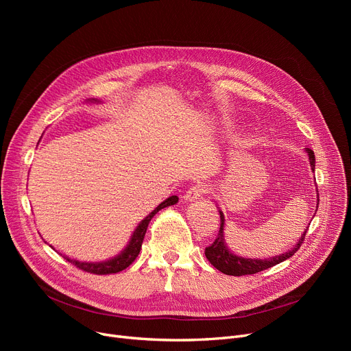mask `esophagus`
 I'll list each match as a JSON object with an SVG mask.
<instances>
[{"label": "esophagus", "mask_w": 351, "mask_h": 351, "mask_svg": "<svg viewBox=\"0 0 351 351\" xmlns=\"http://www.w3.org/2000/svg\"><path fill=\"white\" fill-rule=\"evenodd\" d=\"M209 191V186L206 185V183H196V185L191 186L186 193H185V200L186 202H195L197 199H200L202 196H204L205 193H208Z\"/></svg>", "instance_id": "34e87169"}]
</instances>
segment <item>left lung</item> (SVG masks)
<instances>
[{
    "mask_svg": "<svg viewBox=\"0 0 351 351\" xmlns=\"http://www.w3.org/2000/svg\"><path fill=\"white\" fill-rule=\"evenodd\" d=\"M306 151L308 154L311 171H315V168H316L315 152L308 149V147H306ZM317 196H319V193H317ZM219 213H220L219 233H217V237L215 239V242L205 249V254H206V259L210 262V265L215 266L219 271H222L225 274L245 276V274H254L257 271H262V270H266L269 267H273L276 265L285 262L286 259H289V257H291L294 253H296L300 249V246L304 242V236H306L307 229L304 230V233L298 241L296 246H294L291 250H289L286 253H282L279 256H273V257H270V259H265V261L263 259H246V257L236 256L225 245V236H223L225 216L220 210H219Z\"/></svg>",
    "mask_w": 351,
    "mask_h": 351,
    "instance_id": "obj_1",
    "label": "left lung"
}]
</instances>
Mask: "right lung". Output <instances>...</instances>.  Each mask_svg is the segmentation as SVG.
Returning <instances> with one entry per match:
<instances>
[{
	"instance_id": "1",
	"label": "right lung",
	"mask_w": 351,
	"mask_h": 351,
	"mask_svg": "<svg viewBox=\"0 0 351 351\" xmlns=\"http://www.w3.org/2000/svg\"><path fill=\"white\" fill-rule=\"evenodd\" d=\"M90 101L97 102V99H90ZM178 200H179L178 196H169L165 202H162V204L155 210H152L149 215H147L142 220V222L138 225V228L135 229V232H134V234L131 237V241H129L128 246L118 256H115L114 259H109L106 262H95V263H92V262H78L75 259H69V257H64V259H66L71 265H73L75 267H78V269H81L84 271L92 273V274H110V273H118V271L126 269L129 265H132V262L136 259L139 252H141L143 237H145L147 225H149V222H151V219L160 209L178 204Z\"/></svg>"
}]
</instances>
